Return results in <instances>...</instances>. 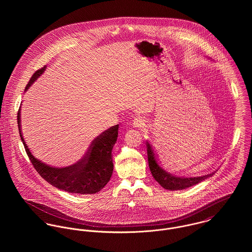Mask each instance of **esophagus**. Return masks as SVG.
<instances>
[{"instance_id":"esophagus-1","label":"esophagus","mask_w":252,"mask_h":252,"mask_svg":"<svg viewBox=\"0 0 252 252\" xmlns=\"http://www.w3.org/2000/svg\"><path fill=\"white\" fill-rule=\"evenodd\" d=\"M133 125H134V127H136V128H143L145 124H144V119H142V118H136V119H134V121H133Z\"/></svg>"}]
</instances>
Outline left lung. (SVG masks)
<instances>
[{
    "mask_svg": "<svg viewBox=\"0 0 252 252\" xmlns=\"http://www.w3.org/2000/svg\"><path fill=\"white\" fill-rule=\"evenodd\" d=\"M146 149H147V158H148V165L152 177L155 180L165 189L168 190H182L188 187H191L203 180H207L208 178L214 176L215 173L203 176V177H194V178H184V177H176L172 174L166 172L162 169L159 164L157 163L156 155L152 146L148 142H146Z\"/></svg>",
    "mask_w": 252,
    "mask_h": 252,
    "instance_id": "obj_1",
    "label": "left lung"
}]
</instances>
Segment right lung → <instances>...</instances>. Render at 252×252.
Instances as JSON below:
<instances>
[{"mask_svg":"<svg viewBox=\"0 0 252 252\" xmlns=\"http://www.w3.org/2000/svg\"><path fill=\"white\" fill-rule=\"evenodd\" d=\"M46 66L37 70L30 78L25 91L39 77ZM19 135L27 155L39 176L54 187L75 194H95L101 191L110 180L113 163L111 150L118 137V125L112 126L99 135L88 148L87 152L75 164L55 168L42 163L31 153L21 133L20 109L17 113Z\"/></svg>","mask_w":252,"mask_h":252,"instance_id":"right-lung-1","label":"right lung"}]
</instances>
